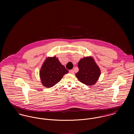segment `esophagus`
I'll use <instances>...</instances> for the list:
<instances>
[{
    "mask_svg": "<svg viewBox=\"0 0 134 134\" xmlns=\"http://www.w3.org/2000/svg\"><path fill=\"white\" fill-rule=\"evenodd\" d=\"M69 73H70V74H74V70H70V71H69Z\"/></svg>",
    "mask_w": 134,
    "mask_h": 134,
    "instance_id": "1",
    "label": "esophagus"
}]
</instances>
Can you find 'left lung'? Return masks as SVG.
Returning a JSON list of instances; mask_svg holds the SVG:
<instances>
[{
	"label": "left lung",
	"mask_w": 134,
	"mask_h": 134,
	"mask_svg": "<svg viewBox=\"0 0 134 134\" xmlns=\"http://www.w3.org/2000/svg\"><path fill=\"white\" fill-rule=\"evenodd\" d=\"M78 66L79 71L75 74L78 79L89 86L96 84L100 75V70L94 58L91 56L81 58Z\"/></svg>",
	"instance_id": "1"
}]
</instances>
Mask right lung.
<instances>
[{
  "label": "right lung",
  "mask_w": 134,
  "mask_h": 134,
  "mask_svg": "<svg viewBox=\"0 0 134 134\" xmlns=\"http://www.w3.org/2000/svg\"><path fill=\"white\" fill-rule=\"evenodd\" d=\"M69 71L56 56L48 57L40 71V77L43 86L47 88L56 85Z\"/></svg>",
  "instance_id": "1"
}]
</instances>
